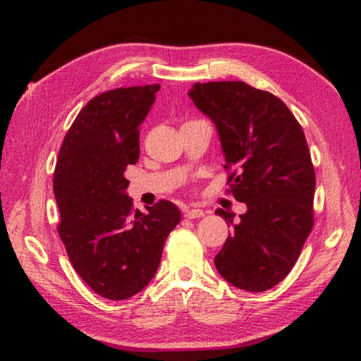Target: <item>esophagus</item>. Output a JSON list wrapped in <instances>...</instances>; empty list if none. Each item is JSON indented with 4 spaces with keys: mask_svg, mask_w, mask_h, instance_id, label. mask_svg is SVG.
Masks as SVG:
<instances>
[{
    "mask_svg": "<svg viewBox=\"0 0 361 361\" xmlns=\"http://www.w3.org/2000/svg\"><path fill=\"white\" fill-rule=\"evenodd\" d=\"M204 215H205L204 210H200V209H186L185 210V216L189 218V219L200 218V216H204Z\"/></svg>",
    "mask_w": 361,
    "mask_h": 361,
    "instance_id": "esophagus-1",
    "label": "esophagus"
}]
</instances>
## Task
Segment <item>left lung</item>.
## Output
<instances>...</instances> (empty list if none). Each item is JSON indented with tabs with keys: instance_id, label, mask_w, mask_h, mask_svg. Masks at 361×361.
Segmentation results:
<instances>
[{
	"instance_id": "1",
	"label": "left lung",
	"mask_w": 361,
	"mask_h": 361,
	"mask_svg": "<svg viewBox=\"0 0 361 361\" xmlns=\"http://www.w3.org/2000/svg\"><path fill=\"white\" fill-rule=\"evenodd\" d=\"M194 105L215 122L228 192L247 212L218 209L232 226L215 266L237 288L261 293L288 276L314 226L315 170L301 124L285 103L243 81L197 82Z\"/></svg>"
}]
</instances>
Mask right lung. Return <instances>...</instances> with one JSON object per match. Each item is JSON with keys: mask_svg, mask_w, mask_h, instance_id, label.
<instances>
[{"mask_svg": "<svg viewBox=\"0 0 361 361\" xmlns=\"http://www.w3.org/2000/svg\"><path fill=\"white\" fill-rule=\"evenodd\" d=\"M159 89L133 85L95 95L66 132L54 170L57 231L71 264L90 290L113 301L149 283L181 219L170 200L142 213L126 194L124 172L138 161L140 124Z\"/></svg>", "mask_w": 361, "mask_h": 361, "instance_id": "obj_1", "label": "right lung"}]
</instances>
